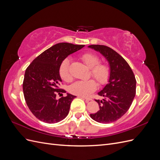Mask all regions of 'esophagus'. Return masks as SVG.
Here are the masks:
<instances>
[{"instance_id": "34e87169", "label": "esophagus", "mask_w": 160, "mask_h": 160, "mask_svg": "<svg viewBox=\"0 0 160 160\" xmlns=\"http://www.w3.org/2000/svg\"><path fill=\"white\" fill-rule=\"evenodd\" d=\"M81 98H83V99H85L86 101H91V98H86V97H83V96H80Z\"/></svg>"}]
</instances>
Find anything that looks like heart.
I'll return each mask as SVG.
<instances>
[{
  "label": "heart",
  "instance_id": "obj_1",
  "mask_svg": "<svg viewBox=\"0 0 160 160\" xmlns=\"http://www.w3.org/2000/svg\"><path fill=\"white\" fill-rule=\"evenodd\" d=\"M81 58L86 66L91 69L92 77H93L99 84L103 85L107 83L109 77V69L104 64H99V59L98 56L92 53H85ZM69 64V59H65L62 61L59 69L60 77L65 81H69L71 79ZM97 87L98 85L93 79L77 81L70 86L69 91L71 93L79 96H88L97 89Z\"/></svg>",
  "mask_w": 160,
  "mask_h": 160
}]
</instances>
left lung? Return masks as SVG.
<instances>
[{
    "mask_svg": "<svg viewBox=\"0 0 160 160\" xmlns=\"http://www.w3.org/2000/svg\"><path fill=\"white\" fill-rule=\"evenodd\" d=\"M101 53L107 60L109 67L108 83L98 92L102 100H95L99 110L90 114L97 122L108 123L115 122L127 112L135 95L136 80L127 61L111 48L100 45L88 46Z\"/></svg>",
    "mask_w": 160,
    "mask_h": 160,
    "instance_id": "obj_1",
    "label": "left lung"
}]
</instances>
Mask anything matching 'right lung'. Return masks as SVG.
<instances>
[{
	"instance_id": "add662e5",
	"label": "right lung",
	"mask_w": 160,
	"mask_h": 160,
	"mask_svg": "<svg viewBox=\"0 0 160 160\" xmlns=\"http://www.w3.org/2000/svg\"><path fill=\"white\" fill-rule=\"evenodd\" d=\"M85 45L59 42L42 52L28 66L25 73L22 89L27 106L39 120L55 123L64 119L69 113L71 103L76 96L67 93L56 99L62 79L59 69L62 61ZM62 93H66L62 90Z\"/></svg>"
}]
</instances>
